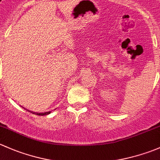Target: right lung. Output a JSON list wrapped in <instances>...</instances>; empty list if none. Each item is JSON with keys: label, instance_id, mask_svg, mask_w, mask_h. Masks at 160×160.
Instances as JSON below:
<instances>
[{"label": "right lung", "instance_id": "right-lung-1", "mask_svg": "<svg viewBox=\"0 0 160 160\" xmlns=\"http://www.w3.org/2000/svg\"><path fill=\"white\" fill-rule=\"evenodd\" d=\"M31 113H33V114H35V115H38V116H45V115H48L50 114L51 112H44V113H38V112H31Z\"/></svg>", "mask_w": 160, "mask_h": 160}]
</instances>
